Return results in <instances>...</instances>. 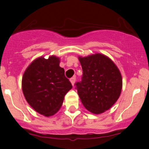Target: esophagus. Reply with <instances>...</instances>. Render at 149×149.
Returning <instances> with one entry per match:
<instances>
[{
    "label": "esophagus",
    "instance_id": "obj_1",
    "mask_svg": "<svg viewBox=\"0 0 149 149\" xmlns=\"http://www.w3.org/2000/svg\"><path fill=\"white\" fill-rule=\"evenodd\" d=\"M70 83L72 84V85H73V86H74L75 82H76V77H72L71 79H70Z\"/></svg>",
    "mask_w": 149,
    "mask_h": 149
}]
</instances>
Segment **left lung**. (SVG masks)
<instances>
[{
  "label": "left lung",
  "mask_w": 149,
  "mask_h": 149,
  "mask_svg": "<svg viewBox=\"0 0 149 149\" xmlns=\"http://www.w3.org/2000/svg\"><path fill=\"white\" fill-rule=\"evenodd\" d=\"M83 70L76 84L84 107L96 115L110 109L120 96L123 79L120 70L109 58L101 53L79 57Z\"/></svg>",
  "instance_id": "8db88e82"
}]
</instances>
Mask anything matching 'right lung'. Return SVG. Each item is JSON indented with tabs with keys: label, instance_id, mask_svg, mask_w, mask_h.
Wrapping results in <instances>:
<instances>
[{
	"label": "right lung",
	"instance_id": "add662e5",
	"mask_svg": "<svg viewBox=\"0 0 149 149\" xmlns=\"http://www.w3.org/2000/svg\"><path fill=\"white\" fill-rule=\"evenodd\" d=\"M60 58L39 57L26 68L22 77V91L29 104L37 112L49 117L58 112L72 85L60 67Z\"/></svg>",
	"mask_w": 149,
	"mask_h": 149
}]
</instances>
